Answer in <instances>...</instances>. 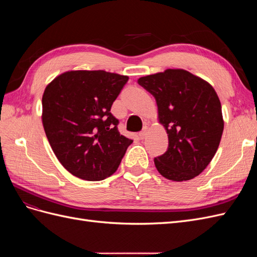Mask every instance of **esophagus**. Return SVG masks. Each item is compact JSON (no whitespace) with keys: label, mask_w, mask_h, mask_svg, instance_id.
Returning <instances> with one entry per match:
<instances>
[{"label":"esophagus","mask_w":257,"mask_h":257,"mask_svg":"<svg viewBox=\"0 0 257 257\" xmlns=\"http://www.w3.org/2000/svg\"><path fill=\"white\" fill-rule=\"evenodd\" d=\"M147 134H148V127L147 126H145L141 132H139V137H141L142 139H144L146 136H147Z\"/></svg>","instance_id":"34e87169"}]
</instances>
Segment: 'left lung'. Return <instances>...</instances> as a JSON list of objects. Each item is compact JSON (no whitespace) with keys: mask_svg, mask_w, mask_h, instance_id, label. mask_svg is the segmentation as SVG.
Here are the masks:
<instances>
[{"mask_svg":"<svg viewBox=\"0 0 257 257\" xmlns=\"http://www.w3.org/2000/svg\"><path fill=\"white\" fill-rule=\"evenodd\" d=\"M138 83L157 100L159 123L168 134L167 151L154 159L158 172L172 181L195 178L213 159L223 134L215 90L181 68L141 77Z\"/></svg>","mask_w":257,"mask_h":257,"instance_id":"obj_1","label":"left lung"}]
</instances>
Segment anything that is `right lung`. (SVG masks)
Listing matches in <instances>:
<instances>
[{"label":"right lung","instance_id":"add662e5","mask_svg":"<svg viewBox=\"0 0 257 257\" xmlns=\"http://www.w3.org/2000/svg\"><path fill=\"white\" fill-rule=\"evenodd\" d=\"M127 76L105 71H68L43 94L42 121L51 149L77 178L104 180L118 169L133 143L119 133L112 103Z\"/></svg>","mask_w":257,"mask_h":257}]
</instances>
